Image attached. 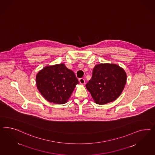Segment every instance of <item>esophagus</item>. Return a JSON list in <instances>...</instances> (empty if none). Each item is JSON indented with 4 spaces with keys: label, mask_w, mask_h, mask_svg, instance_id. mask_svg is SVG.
Wrapping results in <instances>:
<instances>
[{
    "label": "esophagus",
    "mask_w": 155,
    "mask_h": 155,
    "mask_svg": "<svg viewBox=\"0 0 155 155\" xmlns=\"http://www.w3.org/2000/svg\"><path fill=\"white\" fill-rule=\"evenodd\" d=\"M79 82H80V84H84L85 83V81L84 80V78H80L79 80Z\"/></svg>",
    "instance_id": "1"
}]
</instances>
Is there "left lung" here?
I'll list each match as a JSON object with an SVG mask.
<instances>
[{"label": "left lung", "mask_w": 155, "mask_h": 155, "mask_svg": "<svg viewBox=\"0 0 155 155\" xmlns=\"http://www.w3.org/2000/svg\"><path fill=\"white\" fill-rule=\"evenodd\" d=\"M125 71L114 64H99L93 69L91 79L86 84L95 103L105 104L116 101L125 88Z\"/></svg>", "instance_id": "8db88e82"}]
</instances>
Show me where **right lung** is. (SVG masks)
I'll list each match as a JSON object with an SVG mask.
<instances>
[{
	"label": "right lung",
	"instance_id": "1",
	"mask_svg": "<svg viewBox=\"0 0 155 155\" xmlns=\"http://www.w3.org/2000/svg\"><path fill=\"white\" fill-rule=\"evenodd\" d=\"M78 81L63 63L44 67L36 75L39 91L46 100L57 104L66 103Z\"/></svg>",
	"mask_w": 155,
	"mask_h": 155
}]
</instances>
